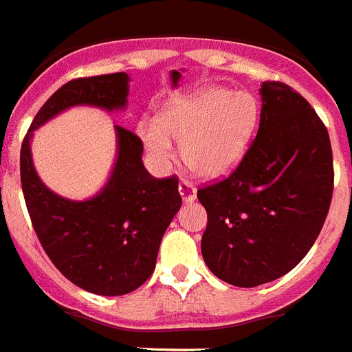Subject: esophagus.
<instances>
[{
    "instance_id": "1",
    "label": "esophagus",
    "mask_w": 352,
    "mask_h": 352,
    "mask_svg": "<svg viewBox=\"0 0 352 352\" xmlns=\"http://www.w3.org/2000/svg\"><path fill=\"white\" fill-rule=\"evenodd\" d=\"M178 190H179V195H182V199L185 204H190V202H193L195 201V197H197V188H195V186H193L190 182H185V179L179 183Z\"/></svg>"
}]
</instances>
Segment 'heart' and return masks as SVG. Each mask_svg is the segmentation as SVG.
<instances>
[{"instance_id": "obj_1", "label": "heart", "mask_w": 352, "mask_h": 352, "mask_svg": "<svg viewBox=\"0 0 352 352\" xmlns=\"http://www.w3.org/2000/svg\"><path fill=\"white\" fill-rule=\"evenodd\" d=\"M258 124V102L250 92L206 87L170 99L159 117L140 124V136L151 159L167 167L174 159L173 140L182 141V157L199 178L230 173L243 159Z\"/></svg>"}]
</instances>
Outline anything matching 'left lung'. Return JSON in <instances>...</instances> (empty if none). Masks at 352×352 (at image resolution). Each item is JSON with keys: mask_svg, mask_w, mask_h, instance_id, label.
<instances>
[{"mask_svg": "<svg viewBox=\"0 0 352 352\" xmlns=\"http://www.w3.org/2000/svg\"><path fill=\"white\" fill-rule=\"evenodd\" d=\"M256 138L237 169L197 192L208 211L202 258L218 279L254 288L302 262L333 193L330 136L307 101L263 82Z\"/></svg>", "mask_w": 352, "mask_h": 352, "instance_id": "8db88e82", "label": "left lung"}]
</instances>
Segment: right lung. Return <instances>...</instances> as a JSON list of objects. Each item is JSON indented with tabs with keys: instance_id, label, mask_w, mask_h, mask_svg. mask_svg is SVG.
<instances>
[{
	"instance_id": "add662e5",
	"label": "right lung",
	"mask_w": 352,
	"mask_h": 352,
	"mask_svg": "<svg viewBox=\"0 0 352 352\" xmlns=\"http://www.w3.org/2000/svg\"><path fill=\"white\" fill-rule=\"evenodd\" d=\"M127 73L71 80L36 113L21 148V182L34 232L52 263L85 292L118 296L151 276L164 232L182 208L178 178L155 179L143 166V143L115 125L117 159L94 197L71 201L40 179L31 155L34 131L75 106L125 109Z\"/></svg>"
}]
</instances>
